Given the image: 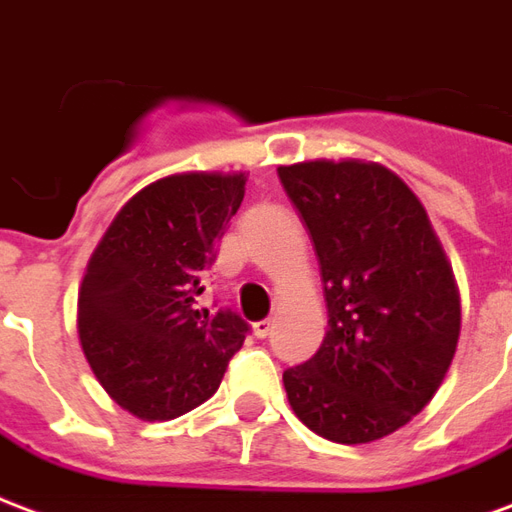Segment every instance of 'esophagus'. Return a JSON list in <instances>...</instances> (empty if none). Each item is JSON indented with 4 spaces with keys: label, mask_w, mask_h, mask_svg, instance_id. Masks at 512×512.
<instances>
[{
    "label": "esophagus",
    "mask_w": 512,
    "mask_h": 512,
    "mask_svg": "<svg viewBox=\"0 0 512 512\" xmlns=\"http://www.w3.org/2000/svg\"><path fill=\"white\" fill-rule=\"evenodd\" d=\"M272 333V319H261V322L253 324V335L256 338H267Z\"/></svg>",
    "instance_id": "1"
}]
</instances>
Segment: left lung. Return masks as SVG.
Here are the masks:
<instances>
[{
    "instance_id": "1",
    "label": "left lung",
    "mask_w": 512,
    "mask_h": 512,
    "mask_svg": "<svg viewBox=\"0 0 512 512\" xmlns=\"http://www.w3.org/2000/svg\"><path fill=\"white\" fill-rule=\"evenodd\" d=\"M311 231L327 333L283 387L294 414L338 445L390 436L442 387L461 335V294L428 212L371 160L278 166Z\"/></svg>"
}]
</instances>
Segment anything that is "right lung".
I'll list each match as a JSON object with an SVG mask.
<instances>
[{
  "label": "right lung",
  "mask_w": 512,
  "mask_h": 512,
  "mask_svg": "<svg viewBox=\"0 0 512 512\" xmlns=\"http://www.w3.org/2000/svg\"><path fill=\"white\" fill-rule=\"evenodd\" d=\"M242 196V171L155 179L125 201L89 256L78 341L103 390L141 420L204 404L245 341L237 313L196 305Z\"/></svg>",
  "instance_id": "right-lung-1"
}]
</instances>
